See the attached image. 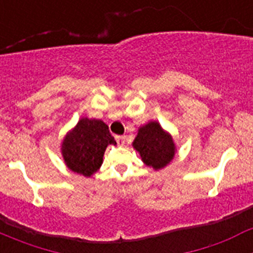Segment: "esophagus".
<instances>
[{"label":"esophagus","mask_w":253,"mask_h":253,"mask_svg":"<svg viewBox=\"0 0 253 253\" xmlns=\"http://www.w3.org/2000/svg\"><path fill=\"white\" fill-rule=\"evenodd\" d=\"M115 139L119 146H124L125 144V135H116Z\"/></svg>","instance_id":"34e87169"}]
</instances>
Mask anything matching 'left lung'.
<instances>
[{"label":"left lung","mask_w":253,"mask_h":253,"mask_svg":"<svg viewBox=\"0 0 253 253\" xmlns=\"http://www.w3.org/2000/svg\"><path fill=\"white\" fill-rule=\"evenodd\" d=\"M133 147L140 153L143 162L154 169L165 167L175 156V144L171 135L157 122L148 123L139 129Z\"/></svg>","instance_id":"1"}]
</instances>
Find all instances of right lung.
Masks as SVG:
<instances>
[{"instance_id": "add662e5", "label": "right lung", "mask_w": 253, "mask_h": 253, "mask_svg": "<svg viewBox=\"0 0 253 253\" xmlns=\"http://www.w3.org/2000/svg\"><path fill=\"white\" fill-rule=\"evenodd\" d=\"M109 144H116L109 126L101 120L84 118L64 138L62 154L69 169L91 176L101 166Z\"/></svg>"}]
</instances>
